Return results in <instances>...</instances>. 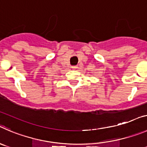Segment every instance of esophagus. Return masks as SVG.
I'll list each match as a JSON object with an SVG mask.
<instances>
[{
	"mask_svg": "<svg viewBox=\"0 0 147 147\" xmlns=\"http://www.w3.org/2000/svg\"><path fill=\"white\" fill-rule=\"evenodd\" d=\"M77 68H78V67H77V66H72V69H76Z\"/></svg>",
	"mask_w": 147,
	"mask_h": 147,
	"instance_id": "obj_1",
	"label": "esophagus"
}]
</instances>
